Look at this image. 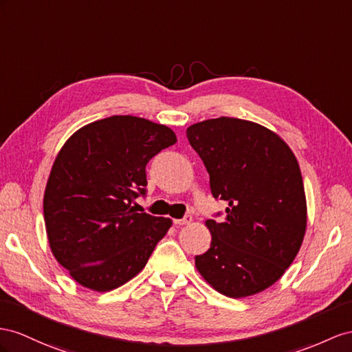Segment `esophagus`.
I'll return each mask as SVG.
<instances>
[{"label":"esophagus","instance_id":"1","mask_svg":"<svg viewBox=\"0 0 352 352\" xmlns=\"http://www.w3.org/2000/svg\"><path fill=\"white\" fill-rule=\"evenodd\" d=\"M190 223H192L190 215H186V217H183V219L174 220V224H177V226H184V224H190Z\"/></svg>","mask_w":352,"mask_h":352}]
</instances>
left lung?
Returning a JSON list of instances; mask_svg holds the SVG:
<instances>
[{
	"instance_id": "8db88e82",
	"label": "left lung",
	"mask_w": 352,
	"mask_h": 352,
	"mask_svg": "<svg viewBox=\"0 0 352 352\" xmlns=\"http://www.w3.org/2000/svg\"><path fill=\"white\" fill-rule=\"evenodd\" d=\"M186 135L208 170L214 199L228 202L223 220L205 223L211 247L195 257L196 269L228 297L266 290L293 263L306 230L293 151L272 131L233 117L192 124Z\"/></svg>"
}]
</instances>
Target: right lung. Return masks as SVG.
<instances>
[{"mask_svg":"<svg viewBox=\"0 0 352 352\" xmlns=\"http://www.w3.org/2000/svg\"><path fill=\"white\" fill-rule=\"evenodd\" d=\"M177 142L164 124L111 116L83 126L52 166L43 211L53 256L78 284L110 292L146 266L170 220L135 212L146 166Z\"/></svg>","mask_w":352,"mask_h":352,"instance_id":"1","label":"right lung"}]
</instances>
